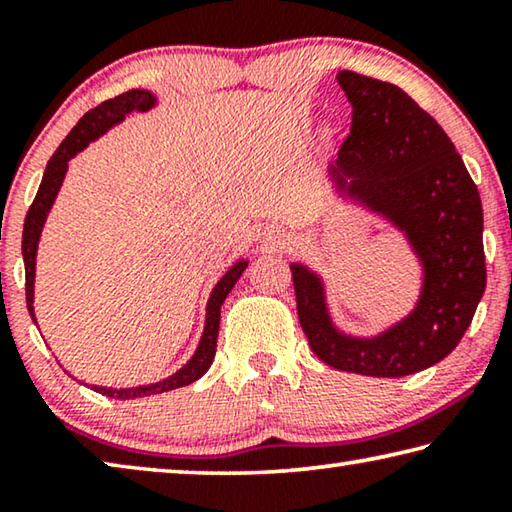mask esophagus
<instances>
[{
  "instance_id": "1",
  "label": "esophagus",
  "mask_w": 512,
  "mask_h": 512,
  "mask_svg": "<svg viewBox=\"0 0 512 512\" xmlns=\"http://www.w3.org/2000/svg\"><path fill=\"white\" fill-rule=\"evenodd\" d=\"M275 244H277V246H284V244H287V235H284V232H282L280 237H275Z\"/></svg>"
}]
</instances>
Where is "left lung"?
I'll return each mask as SVG.
<instances>
[{
	"label": "left lung",
	"instance_id": "left-lung-1",
	"mask_svg": "<svg viewBox=\"0 0 512 512\" xmlns=\"http://www.w3.org/2000/svg\"><path fill=\"white\" fill-rule=\"evenodd\" d=\"M352 131L327 164L334 194L354 198L402 235L420 266L406 314L375 334L336 323L325 277L291 262L298 318L327 366L368 377H404L443 361L463 339L485 291L483 207L452 140L393 83L341 69Z\"/></svg>",
	"mask_w": 512,
	"mask_h": 512
}]
</instances>
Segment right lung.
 Here are the masks:
<instances>
[{
    "label": "right lung",
    "mask_w": 512,
    "mask_h": 512,
    "mask_svg": "<svg viewBox=\"0 0 512 512\" xmlns=\"http://www.w3.org/2000/svg\"><path fill=\"white\" fill-rule=\"evenodd\" d=\"M160 103L158 94L144 88H133L124 94H119L115 99L103 101L101 106L92 108L85 112V115L79 119L69 135L63 140V144L58 146L56 153L51 155V160L47 162L45 176H42V183L38 187V194L33 198V203L27 212V219H24V232H22V257H24V275H27V307H29V316L33 323L38 327V318H36V257H38V246H40V237L42 230H45V223L49 219L51 207H54L60 187L65 183L67 169H69V160H74L81 151L88 149L92 142H97L99 137L106 135L112 128L119 126L121 121H126L128 115L133 112H146L155 108ZM250 259L248 257H239L235 264H232L228 271H225L219 282L214 284V289L207 298L205 305V323H203V332L201 339H198V345L192 357L187 359L176 372H171L169 377H164L160 381H153V384H140V386H124V388H115V386H99V384H85V381L76 379L72 372H67L69 377L81 381L83 386L92 388L101 395L110 397V400H137V397H146V395H160L173 391V388L187 386L192 381L201 379L207 370H210L214 354H216V339H219V323H221V305L223 300L228 298V293L235 287L241 273L246 271Z\"/></svg>",
    "instance_id": "add662e5"
}]
</instances>
